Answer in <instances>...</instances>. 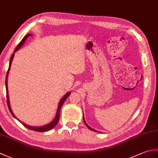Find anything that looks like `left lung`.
Instances as JSON below:
<instances>
[{
	"mask_svg": "<svg viewBox=\"0 0 158 158\" xmlns=\"http://www.w3.org/2000/svg\"><path fill=\"white\" fill-rule=\"evenodd\" d=\"M83 122H84V123L85 124V126L88 127L89 129H90L91 130H92V131H94V132H98V131H97V130H94V129H93V128H92L91 127H89L88 124H87V123L85 122V119H84V116H83Z\"/></svg>",
	"mask_w": 158,
	"mask_h": 158,
	"instance_id": "obj_1",
	"label": "left lung"
}]
</instances>
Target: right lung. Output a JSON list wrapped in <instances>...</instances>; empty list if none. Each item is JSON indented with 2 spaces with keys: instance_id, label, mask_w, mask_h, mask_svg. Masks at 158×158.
<instances>
[{
  "instance_id": "right-lung-1",
  "label": "right lung",
  "mask_w": 158,
  "mask_h": 158,
  "mask_svg": "<svg viewBox=\"0 0 158 158\" xmlns=\"http://www.w3.org/2000/svg\"><path fill=\"white\" fill-rule=\"evenodd\" d=\"M32 36L31 34H27L23 38V39L21 41V42H20L19 44L18 45V46L16 47V48L15 49L14 52H13V54L11 55V58H10V60H9V69H8V70H7V73H6V80H5V86H6V100H7V105H8V107H9V111L10 113H11V115L15 117V119H18L19 122H21L23 126H25L26 127H27V128L31 130H34V131H36V132H46V131H49L50 130H52V128H53L56 125L57 123H58V121H59V119H60V109H61V107L62 106V105L64 104V102H65V100H66V98H68V97L69 96V95L70 94V92H69L68 93H66V94L64 96L62 97V98L60 100V101L59 102V105H58V109H57V113H56V117L55 118L53 119V120L52 121V122H50L48 124H46V125H44V126H40V127H36V126H28L27 125V124H26L22 122L21 121H19L17 117L15 116L14 114H13V113L12 112V110H11V106H10V103H9V94H8V85H7V79H8V75H9V70H10V68H11V62H12V60L13 59V57H14V55H15V52H16L19 49H20V48L23 45V43H25L26 40L27 39V38L28 37V36Z\"/></svg>"
}]
</instances>
